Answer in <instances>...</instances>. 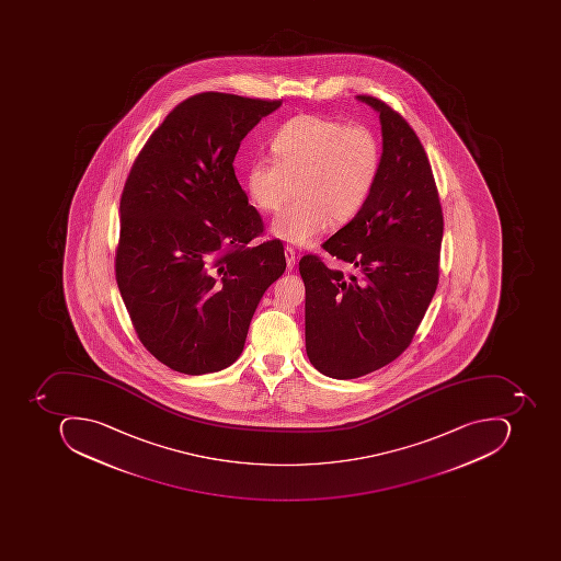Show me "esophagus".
Segmentation results:
<instances>
[{
  "label": "esophagus",
  "mask_w": 561,
  "mask_h": 561,
  "mask_svg": "<svg viewBox=\"0 0 561 561\" xmlns=\"http://www.w3.org/2000/svg\"><path fill=\"white\" fill-rule=\"evenodd\" d=\"M285 257L288 270H294L295 263H297V254H295V250L291 245H285Z\"/></svg>",
  "instance_id": "esophagus-1"
}]
</instances>
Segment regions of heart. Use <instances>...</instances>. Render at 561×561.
I'll list each match as a JSON object with an SVG mask.
<instances>
[{
	"label": "heart",
	"mask_w": 561,
	"mask_h": 561,
	"mask_svg": "<svg viewBox=\"0 0 561 561\" xmlns=\"http://www.w3.org/2000/svg\"><path fill=\"white\" fill-rule=\"evenodd\" d=\"M275 158L260 157L245 169V191L261 213L275 214L276 238L308 245L330 222L345 224L366 206L382 169V144L367 125L298 114L273 136Z\"/></svg>",
	"instance_id": "obj_1"
}]
</instances>
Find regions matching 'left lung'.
Returning <instances> with one entry per match:
<instances>
[{
	"label": "left lung",
	"mask_w": 561,
	"mask_h": 561,
	"mask_svg": "<svg viewBox=\"0 0 561 561\" xmlns=\"http://www.w3.org/2000/svg\"><path fill=\"white\" fill-rule=\"evenodd\" d=\"M379 111L382 169L373 195L322 248L348 272L317 254L300 260L305 345L329 378L355 379L407 351L439 276L444 213L425 148L398 111Z\"/></svg>",
	"instance_id": "obj_1"
}]
</instances>
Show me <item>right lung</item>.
<instances>
[{
  "mask_svg": "<svg viewBox=\"0 0 561 561\" xmlns=\"http://www.w3.org/2000/svg\"><path fill=\"white\" fill-rule=\"evenodd\" d=\"M282 106L226 92L182 101L133 161L119 202L117 288L141 344L179 373H216L242 348L267 286L283 275L279 239L239 185L244 136Z\"/></svg>",
  "mask_w": 561,
  "mask_h": 561,
  "instance_id": "obj_1",
  "label": "right lung"
}]
</instances>
